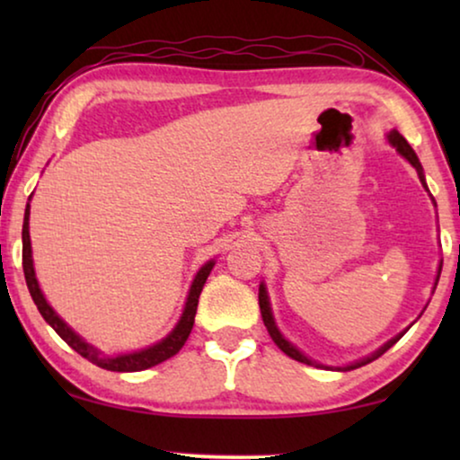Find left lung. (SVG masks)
Masks as SVG:
<instances>
[{"label":"left lung","instance_id":"8db88e82","mask_svg":"<svg viewBox=\"0 0 460 460\" xmlns=\"http://www.w3.org/2000/svg\"><path fill=\"white\" fill-rule=\"evenodd\" d=\"M387 142L392 144V146L395 148V153H398L400 156H404V159L411 163V165L417 169V173H419V180H420V184H423V188L427 192H429V188H427V181H425V173H423V165H420V161H419V156H417V153H414L412 150V146L411 144H408L404 137H402L398 131L395 129H392V131H387ZM431 197V194H429ZM431 200H433V197H431ZM433 205H436V200H433ZM439 274H442V261H439V266H438V276H436V287H438V280H439ZM433 287V288H436ZM260 310H261V318H263V324H266V329H268V332H270V337H272V341L279 345V348L285 351V354L288 356V358H293V360H297V362H304V364H310V367H324V368H335V370H354V368H360V367H364V364H368V362H373V360H376V358L379 356H383L385 354V351L392 348L394 343H398L402 337H404V332L408 331H402V332H398V335L395 337H392L389 339L387 343H383L379 349H375L373 354L370 356H364V358H360V360H356V362H349V364H345V367H326V364H320V362H316V360H312V358H307L304 351H301L297 345H293L291 341H288V339L282 335L280 332V329L279 326H276V320H274V314H272V305H270V297H268V288H266V282H261L260 285Z\"/></svg>","mask_w":460,"mask_h":460}]
</instances>
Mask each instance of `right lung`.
<instances>
[{"label":"right lung","instance_id":"right-lung-1","mask_svg":"<svg viewBox=\"0 0 460 460\" xmlns=\"http://www.w3.org/2000/svg\"><path fill=\"white\" fill-rule=\"evenodd\" d=\"M33 197V194H31ZM29 197V200H31ZM29 216H31V205L27 203V209H24V222H22V270H24V280H27L29 293L33 297L37 310L43 316V320L52 326V329L58 332L62 341H66L71 348L81 354L87 360L96 364L100 368L106 370H115V373H137V370H146L150 367H156V364L169 360V358L178 354L181 349V345L186 343L188 335H190L192 324H194V316H197V305H199V297L200 291H203L207 276L211 274L213 266H216V260H209L207 263L200 266V270L194 276L190 291H188L184 310H181V316L172 331L167 332L161 341H156L148 348L137 349V351H129V354H115L109 356L104 351H100L98 348H93L92 343H87L84 337L77 335L71 326H68L65 320H62L52 305L48 304L46 295L40 288V282H37L35 276V266H33V249H31V236H29Z\"/></svg>","mask_w":460,"mask_h":460}]
</instances>
